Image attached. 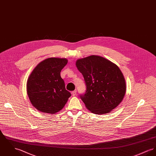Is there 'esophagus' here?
Segmentation results:
<instances>
[{"instance_id":"esophagus-1","label":"esophagus","mask_w":156,"mask_h":156,"mask_svg":"<svg viewBox=\"0 0 156 156\" xmlns=\"http://www.w3.org/2000/svg\"><path fill=\"white\" fill-rule=\"evenodd\" d=\"M76 93H77V91H76V90L72 92V95H73V96H75V95L76 94Z\"/></svg>"}]
</instances>
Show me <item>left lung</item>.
I'll return each mask as SVG.
<instances>
[{
	"instance_id": "1",
	"label": "left lung",
	"mask_w": 156,
	"mask_h": 156,
	"mask_svg": "<svg viewBox=\"0 0 156 156\" xmlns=\"http://www.w3.org/2000/svg\"><path fill=\"white\" fill-rule=\"evenodd\" d=\"M76 64L86 86L80 97L89 110L95 114H108L122 102L126 84L116 64L98 55L79 59Z\"/></svg>"
}]
</instances>
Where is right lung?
<instances>
[{
    "instance_id": "obj_1",
    "label": "right lung",
    "mask_w": 156,
    "mask_h": 156,
    "mask_svg": "<svg viewBox=\"0 0 156 156\" xmlns=\"http://www.w3.org/2000/svg\"><path fill=\"white\" fill-rule=\"evenodd\" d=\"M66 58H49L40 62L27 81V94L32 105L42 112L55 114L62 109L71 96L65 88L60 72Z\"/></svg>"
}]
</instances>
